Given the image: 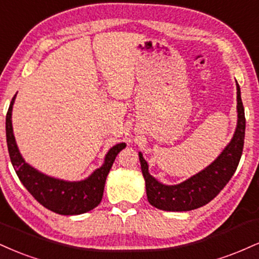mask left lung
I'll list each match as a JSON object with an SVG mask.
<instances>
[{"instance_id":"1","label":"left lung","mask_w":259,"mask_h":259,"mask_svg":"<svg viewBox=\"0 0 259 259\" xmlns=\"http://www.w3.org/2000/svg\"><path fill=\"white\" fill-rule=\"evenodd\" d=\"M236 102L238 121L230 142L208 166L179 185H164L152 176L148 171L147 161L141 152H139L142 175L146 182V193L152 206L174 212L194 210L210 202L229 182L241 158L245 139V111L238 82Z\"/></svg>"}]
</instances>
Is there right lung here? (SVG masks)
Listing matches in <instances>:
<instances>
[{
  "mask_svg": "<svg viewBox=\"0 0 259 259\" xmlns=\"http://www.w3.org/2000/svg\"><path fill=\"white\" fill-rule=\"evenodd\" d=\"M15 96L12 99L6 116V136L12 165L25 188L40 205L55 213L72 216L95 208L102 200L105 182L113 161L121 149L125 148V143H117L108 149L104 164L84 180L66 181L46 175L26 163L18 148L12 125Z\"/></svg>",
  "mask_w": 259,
  "mask_h": 259,
  "instance_id": "right-lung-1",
  "label": "right lung"
}]
</instances>
